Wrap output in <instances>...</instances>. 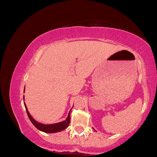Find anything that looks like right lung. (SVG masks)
I'll use <instances>...</instances> for the list:
<instances>
[{
	"instance_id": "add662e5",
	"label": "right lung",
	"mask_w": 157,
	"mask_h": 157,
	"mask_svg": "<svg viewBox=\"0 0 157 157\" xmlns=\"http://www.w3.org/2000/svg\"><path fill=\"white\" fill-rule=\"evenodd\" d=\"M23 99H24V96H23ZM24 105L25 107L27 115H28V117H29L31 122L33 123V124L34 125L38 130H39L40 131L46 132V133L58 132H60L61 130H63L64 129H65L66 128L68 127V126L69 124V123H70V111H69L68 117L67 118V119H66L65 121L59 122V123H56V124H54L46 125V124H40V123L37 122L36 121H35L34 119H33V118L31 117V116L30 115L29 111H28L25 103H24Z\"/></svg>"
}]
</instances>
